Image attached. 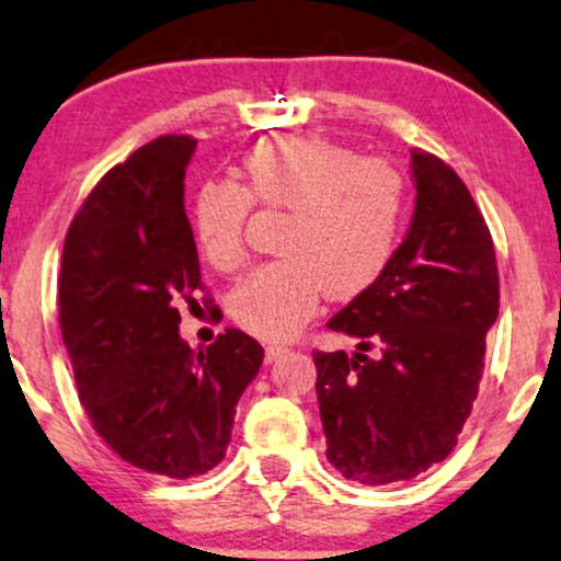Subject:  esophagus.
Segmentation results:
<instances>
[{
    "mask_svg": "<svg viewBox=\"0 0 561 561\" xmlns=\"http://www.w3.org/2000/svg\"><path fill=\"white\" fill-rule=\"evenodd\" d=\"M283 353H286V347H283V345H267V347H265V363L278 360Z\"/></svg>",
    "mask_w": 561,
    "mask_h": 561,
    "instance_id": "34e87169",
    "label": "esophagus"
}]
</instances>
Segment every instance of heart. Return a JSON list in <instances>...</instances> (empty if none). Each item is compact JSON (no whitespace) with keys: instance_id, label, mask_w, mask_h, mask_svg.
Returning a JSON list of instances; mask_svg holds the SVG:
<instances>
[{"instance_id":"obj_1","label":"heart","mask_w":561,"mask_h":561,"mask_svg":"<svg viewBox=\"0 0 561 561\" xmlns=\"http://www.w3.org/2000/svg\"><path fill=\"white\" fill-rule=\"evenodd\" d=\"M252 203L286 210L283 257L247 275L229 311L242 330L286 340L317 314L324 294L351 298L381 278L402 237L407 180L389 159L358 157L324 136L254 144L242 159V185L206 180L193 193L195 244L216 271L244 263Z\"/></svg>"}]
</instances>
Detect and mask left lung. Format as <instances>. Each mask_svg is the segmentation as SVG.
<instances>
[{
	"label": "left lung",
	"mask_w": 561,
	"mask_h": 561,
	"mask_svg": "<svg viewBox=\"0 0 561 561\" xmlns=\"http://www.w3.org/2000/svg\"><path fill=\"white\" fill-rule=\"evenodd\" d=\"M412 172L404 242L327 324L358 337V353H314L327 461L360 484L414 479L454 450L500 309L492 234L469 187L420 149Z\"/></svg>",
	"instance_id": "8db88e82"
}]
</instances>
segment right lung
Here are the masks:
<instances>
[{"label":"right lung","mask_w":561,"mask_h":561,"mask_svg":"<svg viewBox=\"0 0 561 561\" xmlns=\"http://www.w3.org/2000/svg\"><path fill=\"white\" fill-rule=\"evenodd\" d=\"M193 151L191 136H159L115 164L77 210L58 275L87 417L123 461L170 479L221 463L265 355L242 330L198 353L180 337L178 307L206 288L183 203Z\"/></svg>","instance_id":"obj_1"}]
</instances>
